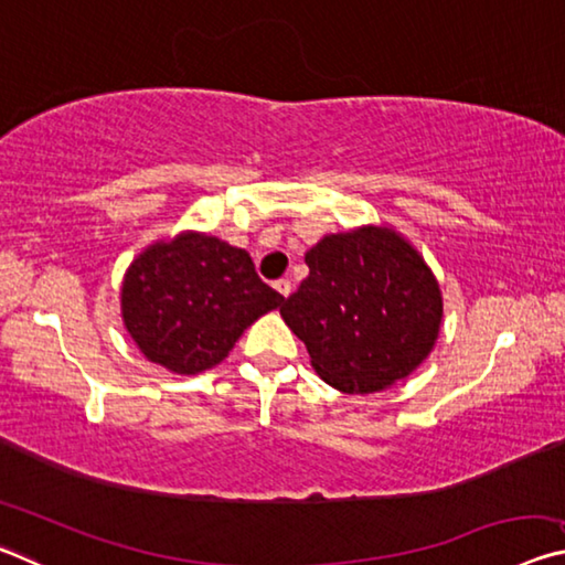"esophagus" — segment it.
I'll list each match as a JSON object with an SVG mask.
<instances>
[{"label": "esophagus", "mask_w": 565, "mask_h": 565, "mask_svg": "<svg viewBox=\"0 0 565 565\" xmlns=\"http://www.w3.org/2000/svg\"><path fill=\"white\" fill-rule=\"evenodd\" d=\"M274 289H276V291H279V294L284 296V299H286V296H289V294H291V289H294V286H291V281H289V279H279V281H274Z\"/></svg>", "instance_id": "34e87169"}]
</instances>
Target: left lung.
Returning a JSON list of instances; mask_svg holds the SVG:
<instances>
[{
	"label": "left lung",
	"instance_id": "8db88e82",
	"mask_svg": "<svg viewBox=\"0 0 565 565\" xmlns=\"http://www.w3.org/2000/svg\"><path fill=\"white\" fill-rule=\"evenodd\" d=\"M309 276L281 306L311 366L343 394H374L420 366L441 331L444 299L424 256L388 226L323 236Z\"/></svg>",
	"mask_w": 565,
	"mask_h": 565
}]
</instances>
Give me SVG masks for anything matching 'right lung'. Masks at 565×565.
I'll list each match as a JSON object with an SVG mask.
<instances>
[{"mask_svg": "<svg viewBox=\"0 0 565 565\" xmlns=\"http://www.w3.org/2000/svg\"><path fill=\"white\" fill-rule=\"evenodd\" d=\"M281 301L244 248L199 232L147 246L121 284V319L134 343L186 376L222 363L244 329Z\"/></svg>", "mask_w": 565, "mask_h": 565, "instance_id": "right-lung-1", "label": "right lung"}]
</instances>
